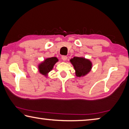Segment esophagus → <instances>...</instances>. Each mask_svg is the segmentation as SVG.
Segmentation results:
<instances>
[{
  "label": "esophagus",
  "instance_id": "obj_1",
  "mask_svg": "<svg viewBox=\"0 0 129 129\" xmlns=\"http://www.w3.org/2000/svg\"><path fill=\"white\" fill-rule=\"evenodd\" d=\"M67 56H61V58H62V60H64V61H66L67 60Z\"/></svg>",
  "mask_w": 129,
  "mask_h": 129
}]
</instances>
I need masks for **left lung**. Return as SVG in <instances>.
I'll use <instances>...</instances> for the list:
<instances>
[{"instance_id":"1","label":"left lung","mask_w":129,"mask_h":129,"mask_svg":"<svg viewBox=\"0 0 129 129\" xmlns=\"http://www.w3.org/2000/svg\"><path fill=\"white\" fill-rule=\"evenodd\" d=\"M76 71V75L77 77H82L87 75L90 71L92 64L88 59L84 57H74L70 60Z\"/></svg>"}]
</instances>
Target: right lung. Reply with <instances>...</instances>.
Wrapping results in <instances>:
<instances>
[{"label":"right lung","mask_w":129,"mask_h":129,"mask_svg":"<svg viewBox=\"0 0 129 129\" xmlns=\"http://www.w3.org/2000/svg\"><path fill=\"white\" fill-rule=\"evenodd\" d=\"M58 58L56 57L47 58L44 61L39 65L38 68L39 72L43 75L47 76L51 70L53 69L54 65L58 61Z\"/></svg>","instance_id":"add662e5"}]
</instances>
